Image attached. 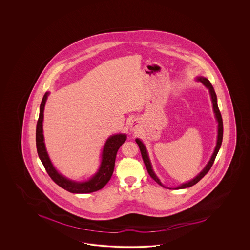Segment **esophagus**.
Here are the masks:
<instances>
[{
  "label": "esophagus",
  "mask_w": 250,
  "mask_h": 250,
  "mask_svg": "<svg viewBox=\"0 0 250 250\" xmlns=\"http://www.w3.org/2000/svg\"><path fill=\"white\" fill-rule=\"evenodd\" d=\"M130 129H131L132 131H137V130L139 129V122L137 121L136 119L131 122Z\"/></svg>",
  "instance_id": "34e87169"
}]
</instances>
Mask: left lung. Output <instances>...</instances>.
Wrapping results in <instances>:
<instances>
[{
	"mask_svg": "<svg viewBox=\"0 0 250 250\" xmlns=\"http://www.w3.org/2000/svg\"><path fill=\"white\" fill-rule=\"evenodd\" d=\"M197 81H198V82H201L202 83L204 84L205 87L209 90V92H210L211 99H212L213 113L215 114L216 121L218 122V135H217V142H216V146H215V148H214V151L212 153V157H211V159L209 160V162L207 163V165L205 166V168H204V169H203L199 174L197 175L196 177H195L193 180H191V181H189V182H186V183H183L182 185H180L179 187L175 188V189H185V188H189V187L193 186L194 184H196L197 182H200V181L205 177V175L208 173V171L210 170V168L212 167V164H213V162H214V159L216 158L217 153L219 151L220 147H221V145H222V140H223V132H224V127H223V119H222V115H221V113H220L219 108H218V105H217V97H216V93H215V91L213 90V87H212V84H211V83L209 82V80H208V79H206L205 77H202V76H201V77H198V78H197ZM136 142L137 143V145H138V146H139V149H140L141 155H142V159H143V161H144L146 167V169H147L148 174L150 175V177H151L152 179H153L155 182H157V183H159L160 186L165 187V186L160 182V181L159 180V178H158V177L156 176V174H155V172L153 171L151 162H150L149 158H148V154H147V151H146V148L145 145L143 144V143H142V141H141L140 139H138V138H136ZM165 188H166V187H165ZM168 189H170V188H168Z\"/></svg>",
	"mask_w": 250,
	"mask_h": 250,
	"instance_id": "left-lung-1",
	"label": "left lung"
}]
</instances>
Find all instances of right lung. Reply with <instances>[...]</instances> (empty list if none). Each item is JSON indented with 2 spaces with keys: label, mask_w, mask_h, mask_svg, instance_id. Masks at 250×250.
<instances>
[{
  "label": "right lung",
  "mask_w": 250,
  "mask_h": 250,
  "mask_svg": "<svg viewBox=\"0 0 250 250\" xmlns=\"http://www.w3.org/2000/svg\"><path fill=\"white\" fill-rule=\"evenodd\" d=\"M49 92H45L40 104L39 117L37 124L36 131V142H37V150L38 157L41 160L42 164L45 167V170L49 177L56 182L61 188L68 190L71 193H90L103 189L107 182L110 181L113 172H114V162L116 154L122 145L126 140L125 134H117L111 136L107 140L103 149L102 161L99 167L98 171L91 177L90 180L86 182H74L68 180L66 177L58 172L54 167L52 162L48 157V154L45 149L43 135V118H44V109L45 102Z\"/></svg>",
  "instance_id": "right-lung-1"
}]
</instances>
